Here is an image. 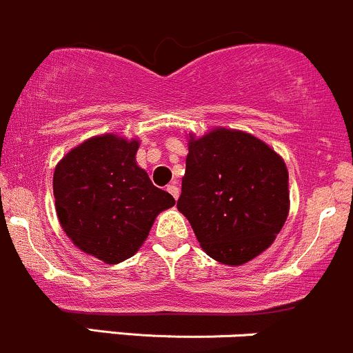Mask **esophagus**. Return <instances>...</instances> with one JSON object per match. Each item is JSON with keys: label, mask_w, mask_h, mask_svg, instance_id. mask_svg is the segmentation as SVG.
Listing matches in <instances>:
<instances>
[{"label": "esophagus", "mask_w": 353, "mask_h": 353, "mask_svg": "<svg viewBox=\"0 0 353 353\" xmlns=\"http://www.w3.org/2000/svg\"><path fill=\"white\" fill-rule=\"evenodd\" d=\"M166 190H168L170 194L173 195V199H175V201H176L178 195H180V188H178L175 183H172V185H168V187H166Z\"/></svg>", "instance_id": "obj_1"}]
</instances>
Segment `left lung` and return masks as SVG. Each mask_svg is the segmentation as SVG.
Returning a JSON list of instances; mask_svg holds the SVG:
<instances>
[{"label":"left lung","instance_id":"obj_1","mask_svg":"<svg viewBox=\"0 0 353 353\" xmlns=\"http://www.w3.org/2000/svg\"><path fill=\"white\" fill-rule=\"evenodd\" d=\"M288 172L263 141L216 128L190 137L178 211L212 259L240 266L273 243L288 216Z\"/></svg>","mask_w":353,"mask_h":353}]
</instances>
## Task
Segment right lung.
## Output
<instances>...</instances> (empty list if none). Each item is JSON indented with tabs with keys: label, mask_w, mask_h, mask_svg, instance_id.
<instances>
[{
	"label": "right lung",
	"mask_w": 353,
	"mask_h": 353,
	"mask_svg": "<svg viewBox=\"0 0 353 353\" xmlns=\"http://www.w3.org/2000/svg\"><path fill=\"white\" fill-rule=\"evenodd\" d=\"M139 142L92 137L58 163L53 192L61 228L83 252L108 264L128 259L156 216L175 204L135 163Z\"/></svg>",
	"instance_id": "add662e5"
}]
</instances>
